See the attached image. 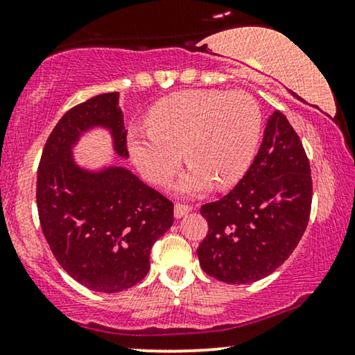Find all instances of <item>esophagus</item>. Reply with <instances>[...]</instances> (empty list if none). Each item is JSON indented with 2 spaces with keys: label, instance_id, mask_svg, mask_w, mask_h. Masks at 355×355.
I'll list each match as a JSON object with an SVG mask.
<instances>
[{
  "label": "esophagus",
  "instance_id": "34e87169",
  "mask_svg": "<svg viewBox=\"0 0 355 355\" xmlns=\"http://www.w3.org/2000/svg\"><path fill=\"white\" fill-rule=\"evenodd\" d=\"M191 211H192L191 205H182V203H176V205H174V216L176 218H182L184 215H187V213Z\"/></svg>",
  "mask_w": 355,
  "mask_h": 355
}]
</instances>
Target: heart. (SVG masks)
Returning <instances> with one entry per match:
<instances>
[{"label":"heart","instance_id":"1","mask_svg":"<svg viewBox=\"0 0 355 355\" xmlns=\"http://www.w3.org/2000/svg\"><path fill=\"white\" fill-rule=\"evenodd\" d=\"M147 125L128 135L130 158L142 176L166 187L184 152L191 168L178 189L184 196H200L215 182L234 186L249 171L260 144L261 113L244 92L186 90L158 101Z\"/></svg>","mask_w":355,"mask_h":355}]
</instances>
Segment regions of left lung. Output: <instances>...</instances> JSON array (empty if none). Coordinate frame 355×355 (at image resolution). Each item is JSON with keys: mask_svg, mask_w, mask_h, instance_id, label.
<instances>
[{"mask_svg": "<svg viewBox=\"0 0 355 355\" xmlns=\"http://www.w3.org/2000/svg\"><path fill=\"white\" fill-rule=\"evenodd\" d=\"M310 207L309 158L288 118L276 110L249 171L227 196L200 208L208 221L197 249L203 271L230 284L271 275L297 247Z\"/></svg>", "mask_w": 355, "mask_h": 355, "instance_id": "1", "label": "left lung"}]
</instances>
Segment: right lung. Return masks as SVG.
Wrapping results in <instances>:
<instances>
[{
    "mask_svg": "<svg viewBox=\"0 0 355 355\" xmlns=\"http://www.w3.org/2000/svg\"><path fill=\"white\" fill-rule=\"evenodd\" d=\"M92 128H106L128 158L119 94H101L58 121L42 152L37 208L43 236L66 273L96 293L132 288L150 270V250L173 225V202L123 166L87 171L72 147Z\"/></svg>",
    "mask_w": 355,
    "mask_h": 355,
    "instance_id": "add662e5",
    "label": "right lung"
}]
</instances>
